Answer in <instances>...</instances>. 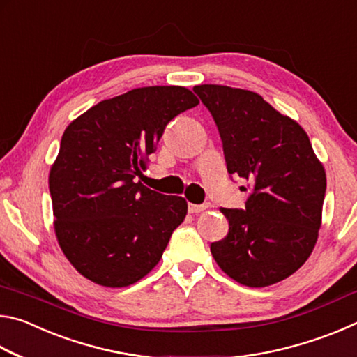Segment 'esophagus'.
I'll return each mask as SVG.
<instances>
[{
    "instance_id": "34e87169",
    "label": "esophagus",
    "mask_w": 357,
    "mask_h": 357,
    "mask_svg": "<svg viewBox=\"0 0 357 357\" xmlns=\"http://www.w3.org/2000/svg\"><path fill=\"white\" fill-rule=\"evenodd\" d=\"M206 208H208V204H193V203H189V213L190 214L202 213V211H204Z\"/></svg>"
}]
</instances>
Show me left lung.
Instances as JSON below:
<instances>
[{"label": "left lung", "instance_id": "1", "mask_svg": "<svg viewBox=\"0 0 357 357\" xmlns=\"http://www.w3.org/2000/svg\"><path fill=\"white\" fill-rule=\"evenodd\" d=\"M193 91L219 129L228 174L249 181L244 209L220 208L229 228L211 253L241 285L287 279L310 257L321 225L326 173L309 135L257 93L222 84Z\"/></svg>", "mask_w": 357, "mask_h": 357}]
</instances>
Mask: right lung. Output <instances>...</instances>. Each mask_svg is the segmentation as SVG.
Wrapping results in <instances>:
<instances>
[{
  "mask_svg": "<svg viewBox=\"0 0 357 357\" xmlns=\"http://www.w3.org/2000/svg\"><path fill=\"white\" fill-rule=\"evenodd\" d=\"M195 105L183 86L137 88L99 102L64 130L48 189L59 247L86 279L129 287L160 261L187 202L137 178L165 126Z\"/></svg>",
  "mask_w": 357,
  "mask_h": 357,
  "instance_id": "add662e5",
  "label": "right lung"
}]
</instances>
